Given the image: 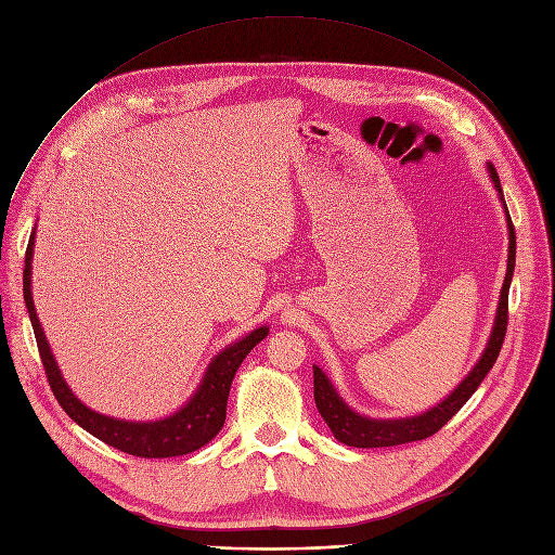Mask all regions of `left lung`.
<instances>
[{"instance_id":"1","label":"left lung","mask_w":555,"mask_h":555,"mask_svg":"<svg viewBox=\"0 0 555 555\" xmlns=\"http://www.w3.org/2000/svg\"><path fill=\"white\" fill-rule=\"evenodd\" d=\"M489 173H491V180H493L498 193L502 195L500 178L495 173L493 164H489ZM502 202H504V197H502ZM506 222H508V267H506V278L502 284V293H500V307H498L491 339H489L487 351L482 353L480 362L476 364V369L464 377L462 385L442 404L434 406L431 411H426L417 417H406V420L362 417L356 411H351L343 400H339V396L331 387L328 377L318 366H313V396H315L318 411L339 442H345L349 447H358V449H371V447H396V444H406V442L431 438L466 404V400L476 393L480 382L487 377V373L493 369V364L500 356L504 335H506V324H508V284H511V275H514V267H516V229H514V222H511L508 208H506Z\"/></svg>"}]
</instances>
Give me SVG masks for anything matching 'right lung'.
I'll list each match as a JSON object with an SVG mask.
<instances>
[{
    "instance_id": "add662e5",
    "label": "right lung",
    "mask_w": 555,
    "mask_h": 555,
    "mask_svg": "<svg viewBox=\"0 0 555 555\" xmlns=\"http://www.w3.org/2000/svg\"><path fill=\"white\" fill-rule=\"evenodd\" d=\"M33 244L35 233L28 240L26 246V260H24V302L30 315V324L35 331L37 349L41 364H44L47 379L51 385L53 396L57 398L60 406L68 413L70 420H75L81 429H87L98 440L106 442L113 449H119L124 453H131L138 457H176L191 451H197L206 442H210L220 434L227 417V400L231 391V382L235 377V371L240 369L242 360L250 353V349L262 343L267 337V326L255 328L240 343L224 349L216 360L210 362L197 393L191 398V402L173 413L170 417L157 420V422H124L115 417L100 415L83 406L66 387V382L60 375V369L53 360V353L49 349V343L44 337V331L39 326L33 295H30V258H33Z\"/></svg>"
}]
</instances>
